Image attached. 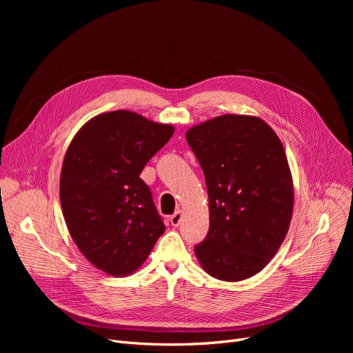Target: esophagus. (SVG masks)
I'll return each mask as SVG.
<instances>
[{"instance_id": "1", "label": "esophagus", "mask_w": 353, "mask_h": 353, "mask_svg": "<svg viewBox=\"0 0 353 353\" xmlns=\"http://www.w3.org/2000/svg\"><path fill=\"white\" fill-rule=\"evenodd\" d=\"M181 210H177L172 217H170V223H172V226H179L180 225V221H181Z\"/></svg>"}]
</instances>
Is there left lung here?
Masks as SVG:
<instances>
[{
    "label": "left lung",
    "instance_id": "left-lung-1",
    "mask_svg": "<svg viewBox=\"0 0 353 353\" xmlns=\"http://www.w3.org/2000/svg\"><path fill=\"white\" fill-rule=\"evenodd\" d=\"M186 140L205 173L210 228L194 248L206 273L249 279L279 250L293 212V180L281 139L262 119L223 114Z\"/></svg>",
    "mask_w": 353,
    "mask_h": 353
}]
</instances>
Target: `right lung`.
Returning <instances> with one entry per match:
<instances>
[{"label":"right lung","instance_id":"obj_1","mask_svg":"<svg viewBox=\"0 0 353 353\" xmlns=\"http://www.w3.org/2000/svg\"><path fill=\"white\" fill-rule=\"evenodd\" d=\"M173 133L172 124L117 110L88 120L67 148L60 176L65 225L104 273H134L165 230L140 173Z\"/></svg>","mask_w":353,"mask_h":353}]
</instances>
